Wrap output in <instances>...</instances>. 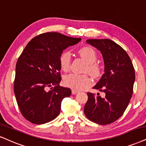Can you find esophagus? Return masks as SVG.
Wrapping results in <instances>:
<instances>
[{"instance_id":"obj_1","label":"esophagus","mask_w":146,"mask_h":146,"mask_svg":"<svg viewBox=\"0 0 146 146\" xmlns=\"http://www.w3.org/2000/svg\"><path fill=\"white\" fill-rule=\"evenodd\" d=\"M78 93V91H76V90H74V89L72 90V93L73 95L76 94V93Z\"/></svg>"}]
</instances>
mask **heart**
Here are the masks:
<instances>
[{"label": "heart", "instance_id": "1", "mask_svg": "<svg viewBox=\"0 0 146 146\" xmlns=\"http://www.w3.org/2000/svg\"><path fill=\"white\" fill-rule=\"evenodd\" d=\"M79 55L87 62V66L85 68L87 72L93 78H98L102 74V67L96 63L98 55L95 49L91 46H83L79 48L78 51ZM59 63L61 69L64 71L69 70L70 64V55L67 51H64L59 55ZM91 83V79L86 74H70L65 76L64 84L66 87L74 90H81L89 87Z\"/></svg>", "mask_w": 146, "mask_h": 146}]
</instances>
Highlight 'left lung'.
<instances>
[{"label":"left lung","mask_w":146,"mask_h":146,"mask_svg":"<svg viewBox=\"0 0 146 146\" xmlns=\"http://www.w3.org/2000/svg\"><path fill=\"white\" fill-rule=\"evenodd\" d=\"M87 42L101 52L104 61V74L93 89L105 93H87L84 112L88 119L106 125L118 120L129 105L133 91L135 70L125 50L110 39H88Z\"/></svg>","instance_id":"8db88e82"}]
</instances>
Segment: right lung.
Segmentation results:
<instances>
[{
    "instance_id": "add662e5",
    "label": "right lung",
    "mask_w": 146,
    "mask_h": 146,
    "mask_svg": "<svg viewBox=\"0 0 146 146\" xmlns=\"http://www.w3.org/2000/svg\"><path fill=\"white\" fill-rule=\"evenodd\" d=\"M80 40L46 32L33 38L25 47L16 64L14 93L19 110L28 121L41 125L59 115L63 99L72 93L70 88L59 85V55Z\"/></svg>"
}]
</instances>
